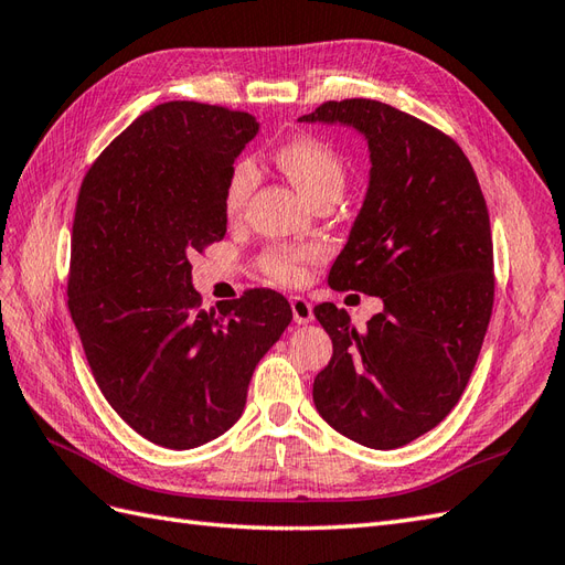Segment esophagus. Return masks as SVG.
<instances>
[{"label": "esophagus", "mask_w": 565, "mask_h": 565, "mask_svg": "<svg viewBox=\"0 0 565 565\" xmlns=\"http://www.w3.org/2000/svg\"><path fill=\"white\" fill-rule=\"evenodd\" d=\"M291 310H294V322L296 324H308L312 322V306L300 296H294L291 298Z\"/></svg>", "instance_id": "1"}]
</instances>
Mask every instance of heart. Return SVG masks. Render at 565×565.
I'll list each match as a JSON object with an SVG mask.
<instances>
[{
    "instance_id": "obj_1",
    "label": "heart",
    "mask_w": 565,
    "mask_h": 565,
    "mask_svg": "<svg viewBox=\"0 0 565 565\" xmlns=\"http://www.w3.org/2000/svg\"><path fill=\"white\" fill-rule=\"evenodd\" d=\"M274 159H277L279 169L298 185V191L310 202L329 193L341 195L345 183L343 159L324 140L308 136L291 138L274 152ZM255 164L250 159H238V162L231 167L224 185V210L228 216H236L243 212V207L248 205V200L255 191ZM315 248H288V245H279V248H271L263 255V269L267 271L269 279L286 286H296L306 279L308 265L315 263Z\"/></svg>"
}]
</instances>
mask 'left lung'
Wrapping results in <instances>:
<instances>
[{"instance_id": "obj_1", "label": "left lung", "mask_w": 565, "mask_h": 565, "mask_svg": "<svg viewBox=\"0 0 565 565\" xmlns=\"http://www.w3.org/2000/svg\"><path fill=\"white\" fill-rule=\"evenodd\" d=\"M298 121L367 140V195L329 286L384 300L365 331L334 302L315 308L334 343L315 408L343 437L398 448L451 413L480 355L494 306L487 202L458 142L392 105L331 99Z\"/></svg>"}]
</instances>
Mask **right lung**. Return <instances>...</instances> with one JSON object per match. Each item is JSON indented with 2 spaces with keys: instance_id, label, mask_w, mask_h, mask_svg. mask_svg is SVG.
<instances>
[{
  "instance_id": "add662e5",
  "label": "right lung",
  "mask_w": 565,
  "mask_h": 565,
  "mask_svg": "<svg viewBox=\"0 0 565 565\" xmlns=\"http://www.w3.org/2000/svg\"><path fill=\"white\" fill-rule=\"evenodd\" d=\"M257 128L248 111L157 105L81 183L71 320L109 406L145 439L179 451L238 420L255 365L294 317L269 288L202 310L191 281L188 257L226 234L224 185Z\"/></svg>"
}]
</instances>
